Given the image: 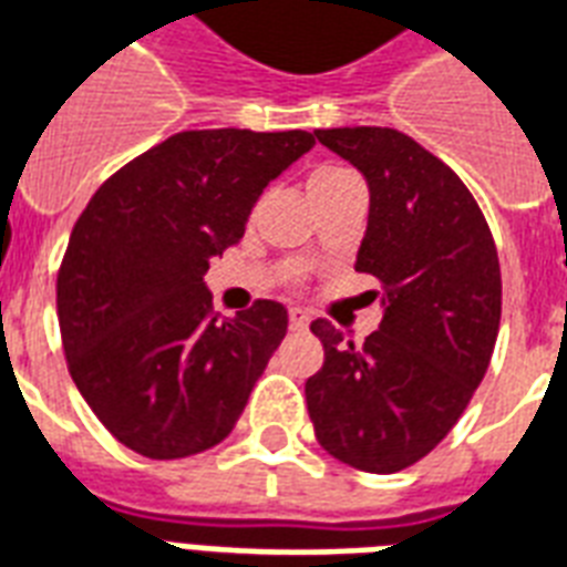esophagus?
Instances as JSON below:
<instances>
[{"label": "esophagus", "instance_id": "1", "mask_svg": "<svg viewBox=\"0 0 567 567\" xmlns=\"http://www.w3.org/2000/svg\"><path fill=\"white\" fill-rule=\"evenodd\" d=\"M307 322H310V316L305 313V310H289V328H292V331H305L307 328Z\"/></svg>", "mask_w": 567, "mask_h": 567}]
</instances>
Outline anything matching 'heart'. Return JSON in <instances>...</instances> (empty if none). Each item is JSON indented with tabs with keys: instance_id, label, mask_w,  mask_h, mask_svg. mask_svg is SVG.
Wrapping results in <instances>:
<instances>
[{
	"instance_id": "b5f03b06",
	"label": "heart",
	"mask_w": 567,
	"mask_h": 567,
	"mask_svg": "<svg viewBox=\"0 0 567 567\" xmlns=\"http://www.w3.org/2000/svg\"><path fill=\"white\" fill-rule=\"evenodd\" d=\"M349 183H358V174L343 165H337V162H322V165H316L310 171V177H307V195L310 200H322V197L333 195L337 188L349 186Z\"/></svg>"
}]
</instances>
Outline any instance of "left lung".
Masks as SVG:
<instances>
[{"mask_svg":"<svg viewBox=\"0 0 567 567\" xmlns=\"http://www.w3.org/2000/svg\"><path fill=\"white\" fill-rule=\"evenodd\" d=\"M361 171L370 221L354 269L381 280L384 316L363 346L328 319L322 370L305 384L316 441L367 473L416 464L458 423L499 331L497 245L458 174L390 126L316 130Z\"/></svg>","mask_w":567,"mask_h":567,"instance_id":"1","label":"left lung"}]
</instances>
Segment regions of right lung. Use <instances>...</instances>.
<instances>
[{
    "mask_svg": "<svg viewBox=\"0 0 567 567\" xmlns=\"http://www.w3.org/2000/svg\"><path fill=\"white\" fill-rule=\"evenodd\" d=\"M313 133L188 130L105 179L79 215L55 301L68 370L96 420L147 458L234 432L287 333V307L213 313L204 275Z\"/></svg>",
    "mask_w": 567,
    "mask_h": 567,
    "instance_id": "obj_1",
    "label": "right lung"
}]
</instances>
